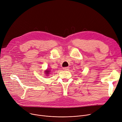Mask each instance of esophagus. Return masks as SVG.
Segmentation results:
<instances>
[{"label": "esophagus", "mask_w": 122, "mask_h": 122, "mask_svg": "<svg viewBox=\"0 0 122 122\" xmlns=\"http://www.w3.org/2000/svg\"><path fill=\"white\" fill-rule=\"evenodd\" d=\"M69 67H64V68H63V69L64 70H68L69 69Z\"/></svg>", "instance_id": "esophagus-1"}]
</instances>
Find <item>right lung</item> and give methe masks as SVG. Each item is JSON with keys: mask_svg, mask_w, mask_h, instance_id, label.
<instances>
[{"mask_svg": "<svg viewBox=\"0 0 122 122\" xmlns=\"http://www.w3.org/2000/svg\"><path fill=\"white\" fill-rule=\"evenodd\" d=\"M50 72V71L49 70H47L45 71V73H46L45 74H46V75H48V74H49ZM47 75H46V76H47Z\"/></svg>", "mask_w": 122, "mask_h": 122, "instance_id": "add662e5", "label": "right lung"}]
</instances>
